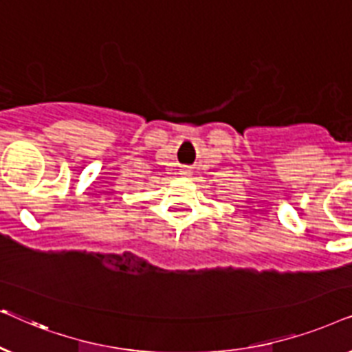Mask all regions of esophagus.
I'll return each mask as SVG.
<instances>
[{
  "label": "esophagus",
  "instance_id": "1",
  "mask_svg": "<svg viewBox=\"0 0 352 352\" xmlns=\"http://www.w3.org/2000/svg\"><path fill=\"white\" fill-rule=\"evenodd\" d=\"M180 175H190V168H182Z\"/></svg>",
  "mask_w": 352,
  "mask_h": 352
}]
</instances>
